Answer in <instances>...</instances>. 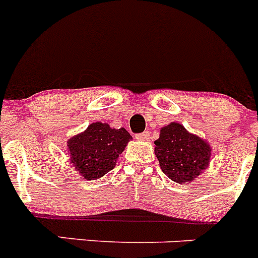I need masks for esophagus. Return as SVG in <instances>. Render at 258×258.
<instances>
[{"label":"esophagus","mask_w":258,"mask_h":258,"mask_svg":"<svg viewBox=\"0 0 258 258\" xmlns=\"http://www.w3.org/2000/svg\"><path fill=\"white\" fill-rule=\"evenodd\" d=\"M148 137H149V132H143V134H137L136 135V139L137 140H140V141H145L148 140Z\"/></svg>","instance_id":"esophagus-1"}]
</instances>
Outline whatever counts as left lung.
Here are the masks:
<instances>
[{"label":"left lung","mask_w":258,"mask_h":258,"mask_svg":"<svg viewBox=\"0 0 258 258\" xmlns=\"http://www.w3.org/2000/svg\"><path fill=\"white\" fill-rule=\"evenodd\" d=\"M155 155L168 178L177 183H186L206 169L211 149L182 124L172 122L160 130V136L155 141Z\"/></svg>","instance_id":"obj_1"}]
</instances>
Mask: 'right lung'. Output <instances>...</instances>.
Masks as SVG:
<instances>
[{
	"label": "right lung",
	"mask_w": 258,
	"mask_h": 258,
	"mask_svg": "<svg viewBox=\"0 0 258 258\" xmlns=\"http://www.w3.org/2000/svg\"><path fill=\"white\" fill-rule=\"evenodd\" d=\"M131 139L124 128H110L109 124L95 122L83 134L70 139L67 146L75 169L91 180L114 168L115 160Z\"/></svg>",
	"instance_id": "obj_1"
}]
</instances>
